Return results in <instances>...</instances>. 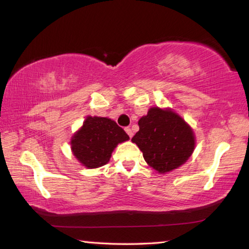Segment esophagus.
I'll list each match as a JSON object with an SVG mask.
<instances>
[{
	"instance_id": "1",
	"label": "esophagus",
	"mask_w": 249,
	"mask_h": 249,
	"mask_svg": "<svg viewBox=\"0 0 249 249\" xmlns=\"http://www.w3.org/2000/svg\"><path fill=\"white\" fill-rule=\"evenodd\" d=\"M125 132H126V133H127V135H128V136H129L130 138H132V137H133V135H134V134H133V130H132V129H130L129 127H126V128H125Z\"/></svg>"
}]
</instances>
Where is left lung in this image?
Listing matches in <instances>:
<instances>
[{"label": "left lung", "mask_w": 249, "mask_h": 249, "mask_svg": "<svg viewBox=\"0 0 249 249\" xmlns=\"http://www.w3.org/2000/svg\"><path fill=\"white\" fill-rule=\"evenodd\" d=\"M138 125L140 130L132 142L142 151L148 166L158 174L178 169L193 154L195 132L172 108L150 107Z\"/></svg>", "instance_id": "8db88e82"}]
</instances>
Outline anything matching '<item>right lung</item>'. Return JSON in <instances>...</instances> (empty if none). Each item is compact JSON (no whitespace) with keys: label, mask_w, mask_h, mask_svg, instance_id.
<instances>
[{"label":"right lung","mask_w":249,"mask_h":249,"mask_svg":"<svg viewBox=\"0 0 249 249\" xmlns=\"http://www.w3.org/2000/svg\"><path fill=\"white\" fill-rule=\"evenodd\" d=\"M128 140V135L113 120L87 116L71 137L70 145L73 156L82 166L95 169L107 165L116 146Z\"/></svg>","instance_id":"right-lung-1"}]
</instances>
